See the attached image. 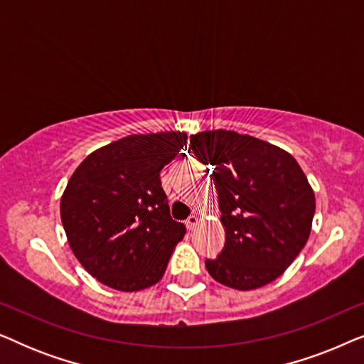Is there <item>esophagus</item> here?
<instances>
[{"instance_id": "1", "label": "esophagus", "mask_w": 364, "mask_h": 364, "mask_svg": "<svg viewBox=\"0 0 364 364\" xmlns=\"http://www.w3.org/2000/svg\"><path fill=\"white\" fill-rule=\"evenodd\" d=\"M186 225H187V230H193L198 225V217L197 215H191L186 220Z\"/></svg>"}]
</instances>
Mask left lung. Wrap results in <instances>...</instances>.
Listing matches in <instances>:
<instances>
[{
	"mask_svg": "<svg viewBox=\"0 0 364 364\" xmlns=\"http://www.w3.org/2000/svg\"><path fill=\"white\" fill-rule=\"evenodd\" d=\"M210 167L225 245L205 267L218 283L255 290L277 280L310 237L315 193L290 154L233 131L191 136V147Z\"/></svg>",
	"mask_w": 364,
	"mask_h": 364,
	"instance_id": "left-lung-1",
	"label": "left lung"
}]
</instances>
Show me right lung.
<instances>
[{"mask_svg": "<svg viewBox=\"0 0 364 364\" xmlns=\"http://www.w3.org/2000/svg\"><path fill=\"white\" fill-rule=\"evenodd\" d=\"M187 142L186 132L134 134L84 159L61 198V220L79 263L121 291L152 287L186 235L172 220L161 171Z\"/></svg>", "mask_w": 364, "mask_h": 364, "instance_id": "1", "label": "right lung"}]
</instances>
